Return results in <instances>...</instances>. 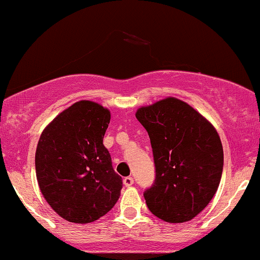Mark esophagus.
Returning <instances> with one entry per match:
<instances>
[{
	"mask_svg": "<svg viewBox=\"0 0 260 260\" xmlns=\"http://www.w3.org/2000/svg\"><path fill=\"white\" fill-rule=\"evenodd\" d=\"M124 185L126 186V187H130V186H133L134 185V178L133 177H125L124 178Z\"/></svg>",
	"mask_w": 260,
	"mask_h": 260,
	"instance_id": "1",
	"label": "esophagus"
}]
</instances>
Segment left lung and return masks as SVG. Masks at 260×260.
I'll use <instances>...</instances> for the list:
<instances>
[{
    "mask_svg": "<svg viewBox=\"0 0 260 260\" xmlns=\"http://www.w3.org/2000/svg\"><path fill=\"white\" fill-rule=\"evenodd\" d=\"M149 134L155 181L144 197L158 218L187 222L211 202L223 171L216 129L182 100L166 98L136 111Z\"/></svg>",
    "mask_w": 260,
    "mask_h": 260,
    "instance_id": "obj_1",
    "label": "left lung"
}]
</instances>
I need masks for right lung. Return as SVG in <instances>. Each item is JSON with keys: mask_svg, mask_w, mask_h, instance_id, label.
<instances>
[{"mask_svg": "<svg viewBox=\"0 0 260 260\" xmlns=\"http://www.w3.org/2000/svg\"><path fill=\"white\" fill-rule=\"evenodd\" d=\"M110 111L82 100L62 111L42 133L36 175L49 206L64 219L90 223L115 206L122 178L103 144Z\"/></svg>", "mask_w": 260, "mask_h": 260, "instance_id": "add662e5", "label": "right lung"}]
</instances>
